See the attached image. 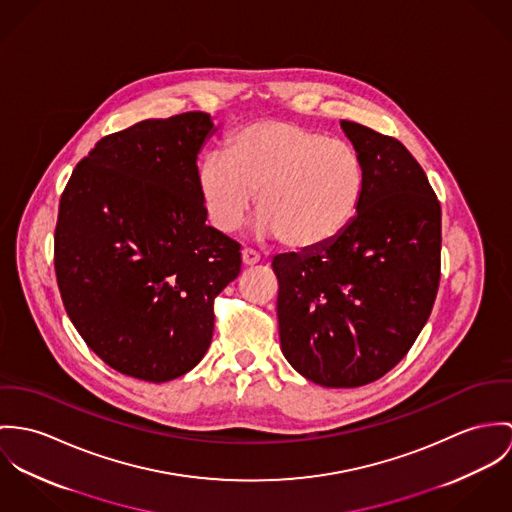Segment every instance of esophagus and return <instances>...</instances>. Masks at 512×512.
<instances>
[{"instance_id": "esophagus-1", "label": "esophagus", "mask_w": 512, "mask_h": 512, "mask_svg": "<svg viewBox=\"0 0 512 512\" xmlns=\"http://www.w3.org/2000/svg\"><path fill=\"white\" fill-rule=\"evenodd\" d=\"M241 261H243V265H245V267H251V265H257V263L261 261V255H259L257 251H253V249L245 247V249L241 251Z\"/></svg>"}]
</instances>
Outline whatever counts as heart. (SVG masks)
Listing matches in <instances>:
<instances>
[{
    "mask_svg": "<svg viewBox=\"0 0 512 512\" xmlns=\"http://www.w3.org/2000/svg\"><path fill=\"white\" fill-rule=\"evenodd\" d=\"M365 186L357 151L294 121L267 119L233 133L224 155L198 167V192L212 226L239 228L255 204L261 237L294 251H316L353 222Z\"/></svg>",
    "mask_w": 512,
    "mask_h": 512,
    "instance_id": "heart-1",
    "label": "heart"
}]
</instances>
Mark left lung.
<instances>
[{
    "label": "left lung",
    "instance_id": "left-lung-1",
    "mask_svg": "<svg viewBox=\"0 0 512 512\" xmlns=\"http://www.w3.org/2000/svg\"><path fill=\"white\" fill-rule=\"evenodd\" d=\"M341 129L365 186L353 222L316 251L273 259L286 361L308 381L353 389L381 379L430 318L442 251V208L426 172L389 135Z\"/></svg>",
    "mask_w": 512,
    "mask_h": 512
}]
</instances>
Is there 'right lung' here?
Listing matches in <instances>:
<instances>
[{"label": "right lung", "mask_w": 512, "mask_h": 512, "mask_svg": "<svg viewBox=\"0 0 512 512\" xmlns=\"http://www.w3.org/2000/svg\"><path fill=\"white\" fill-rule=\"evenodd\" d=\"M210 114L145 119L106 135L60 196L55 271L66 314L112 369L149 383L200 363L214 298L241 271V245L206 226L198 153Z\"/></svg>", "instance_id": "right-lung-1"}]
</instances>
